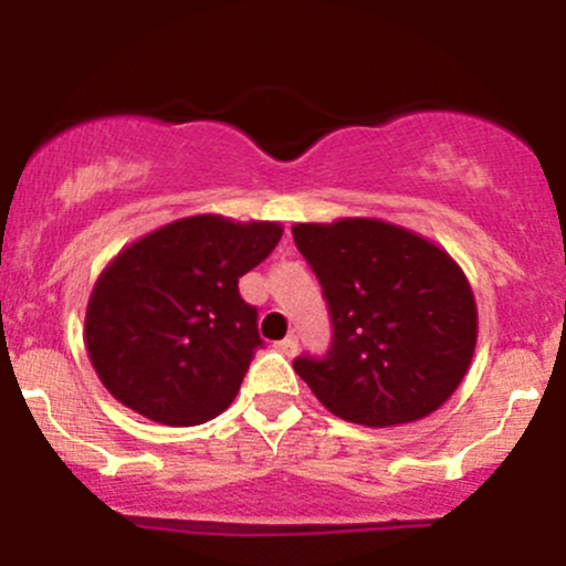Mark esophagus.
<instances>
[{
  "instance_id": "34e87169",
  "label": "esophagus",
  "mask_w": 566,
  "mask_h": 566,
  "mask_svg": "<svg viewBox=\"0 0 566 566\" xmlns=\"http://www.w3.org/2000/svg\"><path fill=\"white\" fill-rule=\"evenodd\" d=\"M276 350H282L284 356H292L297 350V337L290 335V337H284V340H279L276 343Z\"/></svg>"
}]
</instances>
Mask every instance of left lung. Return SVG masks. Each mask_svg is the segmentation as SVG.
Listing matches in <instances>:
<instances>
[{
	"label": "left lung",
	"mask_w": 566,
	"mask_h": 566,
	"mask_svg": "<svg viewBox=\"0 0 566 566\" xmlns=\"http://www.w3.org/2000/svg\"><path fill=\"white\" fill-rule=\"evenodd\" d=\"M333 322L329 350L295 373L329 412L386 428L439 409L476 348V303L460 265L418 233L375 218L292 226Z\"/></svg>",
	"instance_id": "obj_1"
}]
</instances>
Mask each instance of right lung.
<instances>
[{
	"instance_id": "obj_1",
	"label": "right lung",
	"mask_w": 566,
	"mask_h": 566,
	"mask_svg": "<svg viewBox=\"0 0 566 566\" xmlns=\"http://www.w3.org/2000/svg\"><path fill=\"white\" fill-rule=\"evenodd\" d=\"M282 226L193 216L146 233L97 276L84 343L116 401L161 426H199L239 394L258 308L239 279L274 252Z\"/></svg>"
}]
</instances>
